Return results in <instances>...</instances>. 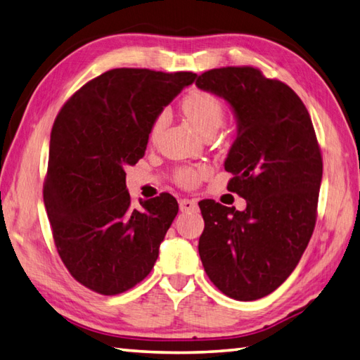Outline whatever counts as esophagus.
<instances>
[{
	"label": "esophagus",
	"mask_w": 360,
	"mask_h": 360,
	"mask_svg": "<svg viewBox=\"0 0 360 360\" xmlns=\"http://www.w3.org/2000/svg\"><path fill=\"white\" fill-rule=\"evenodd\" d=\"M179 209L181 212H198V202L195 200H184L179 201Z\"/></svg>",
	"instance_id": "obj_1"
}]
</instances>
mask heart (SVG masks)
<instances>
[{
    "label": "heart",
    "instance_id": "obj_1",
    "mask_svg": "<svg viewBox=\"0 0 360 360\" xmlns=\"http://www.w3.org/2000/svg\"><path fill=\"white\" fill-rule=\"evenodd\" d=\"M181 108L187 120L200 134L215 133L224 120V106L217 96L207 91H192L181 102ZM168 120V111H160L151 125V136L162 131ZM207 174L205 168H190L179 173V181L182 186L192 187L196 182Z\"/></svg>",
    "mask_w": 360,
    "mask_h": 360
}]
</instances>
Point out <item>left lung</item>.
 Instances as JSON below:
<instances>
[{
  "mask_svg": "<svg viewBox=\"0 0 360 360\" xmlns=\"http://www.w3.org/2000/svg\"><path fill=\"white\" fill-rule=\"evenodd\" d=\"M196 86L233 112L227 188L246 200L244 210L200 202L205 227L198 250L221 292L257 300L292 274L314 231L323 173L316 131L300 97L255 68L210 70Z\"/></svg>",
  "mask_w": 360,
  "mask_h": 360,
  "instance_id": "1",
  "label": "left lung"
}]
</instances>
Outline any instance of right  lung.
I'll return each instance as SVG.
<instances>
[{"mask_svg": "<svg viewBox=\"0 0 360 360\" xmlns=\"http://www.w3.org/2000/svg\"><path fill=\"white\" fill-rule=\"evenodd\" d=\"M193 72L111 70L75 93L53 122L43 200L68 271L103 295L151 272L179 205L172 195L131 205L125 168L139 160L158 114Z\"/></svg>", "mask_w": 360, "mask_h": 360, "instance_id": "obj_1", "label": "right lung"}]
</instances>
